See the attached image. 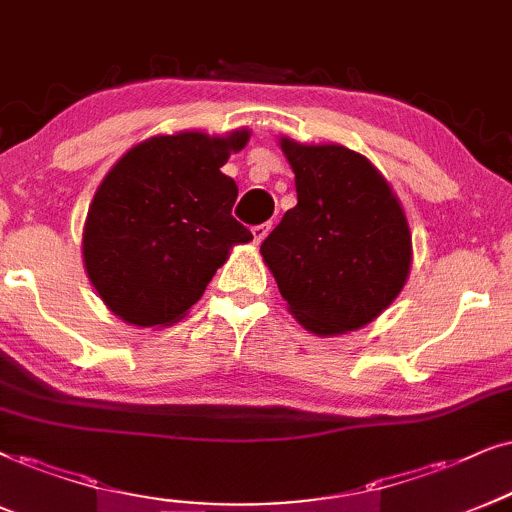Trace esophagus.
<instances>
[{"instance_id":"1","label":"esophagus","mask_w":512,"mask_h":512,"mask_svg":"<svg viewBox=\"0 0 512 512\" xmlns=\"http://www.w3.org/2000/svg\"><path fill=\"white\" fill-rule=\"evenodd\" d=\"M271 231V224L267 222V224H257V226H252V238H255V243L260 245L264 238H267V234Z\"/></svg>"}]
</instances>
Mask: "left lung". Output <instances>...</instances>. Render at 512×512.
Masks as SVG:
<instances>
[{"label":"left lung","mask_w":512,"mask_h":512,"mask_svg":"<svg viewBox=\"0 0 512 512\" xmlns=\"http://www.w3.org/2000/svg\"><path fill=\"white\" fill-rule=\"evenodd\" d=\"M297 205L262 243L290 314L316 335L371 323L411 271V231L392 186L368 158L340 144L281 137Z\"/></svg>","instance_id":"8db88e82"}]
</instances>
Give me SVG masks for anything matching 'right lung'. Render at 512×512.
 <instances>
[{"label":"right lung","instance_id":"obj_1","mask_svg":"<svg viewBox=\"0 0 512 512\" xmlns=\"http://www.w3.org/2000/svg\"><path fill=\"white\" fill-rule=\"evenodd\" d=\"M248 129L160 134L122 155L89 205L82 257L106 307L132 326H172L252 234L231 215L238 186L219 170Z\"/></svg>","mask_w":512,"mask_h":512}]
</instances>
